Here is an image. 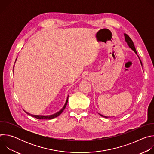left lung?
Returning <instances> with one entry per match:
<instances>
[{"instance_id":"left-lung-1","label":"left lung","mask_w":154,"mask_h":154,"mask_svg":"<svg viewBox=\"0 0 154 154\" xmlns=\"http://www.w3.org/2000/svg\"><path fill=\"white\" fill-rule=\"evenodd\" d=\"M124 37H125V42H127V45L128 46V47H129L131 49H132V50L134 51V52L137 55V51H136L135 47V46H134V42L132 41V40H131V38H130L127 34H125V33H124ZM137 56H138V58H139V60H140V63H141V66H143L142 62H141V60H140L139 56H138V55H137ZM99 115L100 116H102V117L105 118H108L107 116H103V115H101V114H100V113H99Z\"/></svg>"}]
</instances>
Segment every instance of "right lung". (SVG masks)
Listing matches in <instances>:
<instances>
[{
    "instance_id": "right-lung-1",
    "label": "right lung",
    "mask_w": 154,
    "mask_h": 154,
    "mask_svg": "<svg viewBox=\"0 0 154 154\" xmlns=\"http://www.w3.org/2000/svg\"><path fill=\"white\" fill-rule=\"evenodd\" d=\"M16 60H17V58L16 59ZM16 61H15V62H16ZM14 66H13V69H14ZM68 97H69V96H68L66 101V102H65V103H64L63 107L60 109V111H58V112H57V113H54V114H53V115H32V114H30V113L27 112L25 111V110H24V111L27 115H30V116H32V117H34V118H36V119H54V118H55L58 116L60 115H61V114L62 113V112H63V110L64 109V108H66V105H67V103H68Z\"/></svg>"
}]
</instances>
